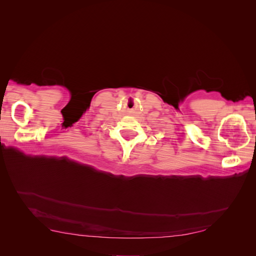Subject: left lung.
<instances>
[{
    "label": "left lung",
    "instance_id": "1",
    "mask_svg": "<svg viewBox=\"0 0 256 256\" xmlns=\"http://www.w3.org/2000/svg\"><path fill=\"white\" fill-rule=\"evenodd\" d=\"M255 138H256V136H255Z\"/></svg>",
    "mask_w": 256,
    "mask_h": 256
}]
</instances>
